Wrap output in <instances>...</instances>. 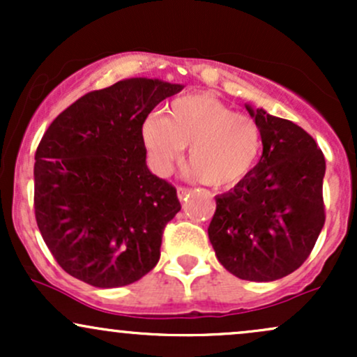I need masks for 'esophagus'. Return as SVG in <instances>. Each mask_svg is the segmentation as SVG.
<instances>
[{
    "mask_svg": "<svg viewBox=\"0 0 357 357\" xmlns=\"http://www.w3.org/2000/svg\"><path fill=\"white\" fill-rule=\"evenodd\" d=\"M190 188H184V186H179L178 188V198L179 199H181V202H183V199H186V196L188 195H190Z\"/></svg>",
    "mask_w": 357,
    "mask_h": 357,
    "instance_id": "34e87169",
    "label": "esophagus"
}]
</instances>
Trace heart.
I'll return each instance as SVG.
<instances>
[{
  "label": "heart",
  "mask_w": 357,
  "mask_h": 357,
  "mask_svg": "<svg viewBox=\"0 0 357 357\" xmlns=\"http://www.w3.org/2000/svg\"><path fill=\"white\" fill-rule=\"evenodd\" d=\"M142 142L159 174L169 173L190 146L188 173L208 186L231 188L255 169L264 136L252 117L198 93L171 102L165 117H147Z\"/></svg>",
  "instance_id": "obj_1"
}]
</instances>
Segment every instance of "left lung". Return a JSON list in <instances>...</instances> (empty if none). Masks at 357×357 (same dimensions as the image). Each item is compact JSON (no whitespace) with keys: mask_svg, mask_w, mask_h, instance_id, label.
Here are the masks:
<instances>
[{"mask_svg":"<svg viewBox=\"0 0 357 357\" xmlns=\"http://www.w3.org/2000/svg\"><path fill=\"white\" fill-rule=\"evenodd\" d=\"M247 110L261 130L264 153L248 178L216 196L208 236L233 275L272 282L301 267L319 238L326 159L302 127L264 109Z\"/></svg>","mask_w":357,"mask_h":357,"instance_id":"8db88e82","label":"left lung"}]
</instances>
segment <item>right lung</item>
Here are the masks:
<instances>
[{"mask_svg":"<svg viewBox=\"0 0 357 357\" xmlns=\"http://www.w3.org/2000/svg\"><path fill=\"white\" fill-rule=\"evenodd\" d=\"M183 85L127 79L59 114L35 154V218L56 264L112 289L151 272L181 210L176 188L147 169L142 124Z\"/></svg>","mask_w":357,"mask_h":357,"instance_id":"right-lung-1","label":"right lung"}]
</instances>
